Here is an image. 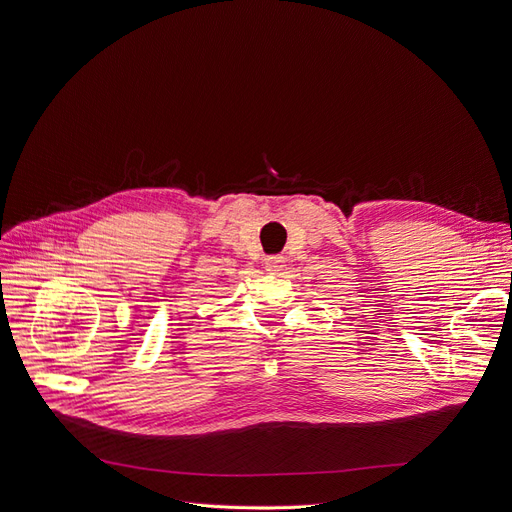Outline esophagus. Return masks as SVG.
Returning a JSON list of instances; mask_svg holds the SVG:
<instances>
[{"instance_id":"esophagus-1","label":"esophagus","mask_w":512,"mask_h":512,"mask_svg":"<svg viewBox=\"0 0 512 512\" xmlns=\"http://www.w3.org/2000/svg\"><path fill=\"white\" fill-rule=\"evenodd\" d=\"M283 266H285L283 256H269V258H264V269L269 271V273H273V275L281 273Z\"/></svg>"}]
</instances>
